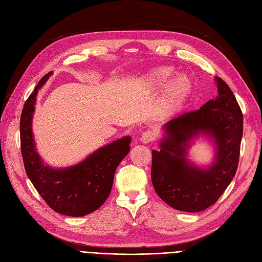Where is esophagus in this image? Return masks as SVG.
Instances as JSON below:
<instances>
[{"label": "esophagus", "instance_id": "34e87169", "mask_svg": "<svg viewBox=\"0 0 262 262\" xmlns=\"http://www.w3.org/2000/svg\"><path fill=\"white\" fill-rule=\"evenodd\" d=\"M155 139V134L151 130H145L141 134V137H140V141L142 143H149L151 141H153Z\"/></svg>", "mask_w": 262, "mask_h": 262}]
</instances>
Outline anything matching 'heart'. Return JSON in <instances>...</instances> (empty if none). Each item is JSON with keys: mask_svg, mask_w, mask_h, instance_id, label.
<instances>
[{"mask_svg": "<svg viewBox=\"0 0 262 262\" xmlns=\"http://www.w3.org/2000/svg\"><path fill=\"white\" fill-rule=\"evenodd\" d=\"M174 72L169 67H157L145 76V84L155 92L164 91V104L168 110H178L185 103L190 93L191 82L185 75L173 76Z\"/></svg>", "mask_w": 262, "mask_h": 262, "instance_id": "heart-1", "label": "heart"}]
</instances>
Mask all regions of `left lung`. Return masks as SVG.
I'll use <instances>...</instances> for the list:
<instances>
[{"label":"left lung","mask_w":262,"mask_h":262,"mask_svg":"<svg viewBox=\"0 0 262 262\" xmlns=\"http://www.w3.org/2000/svg\"><path fill=\"white\" fill-rule=\"evenodd\" d=\"M219 95L196 111L185 112L164 124L159 151H152L151 178L156 194L168 206L184 212L211 207L232 181L240 156L243 116L232 91L215 77ZM199 137L213 143L215 155L207 167L187 158Z\"/></svg>","instance_id":"8db88e82"}]
</instances>
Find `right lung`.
Masks as SVG:
<instances>
[{"label":"right lung","mask_w":262,"mask_h":262,"mask_svg":"<svg viewBox=\"0 0 262 262\" xmlns=\"http://www.w3.org/2000/svg\"><path fill=\"white\" fill-rule=\"evenodd\" d=\"M52 72L43 76L22 109L21 153L27 174L41 198L55 212L80 217L96 211L110 195L116 170L130 150V136L99 147L76 165L53 168L39 156L32 129L38 90Z\"/></svg>","instance_id":"add662e5"}]
</instances>
